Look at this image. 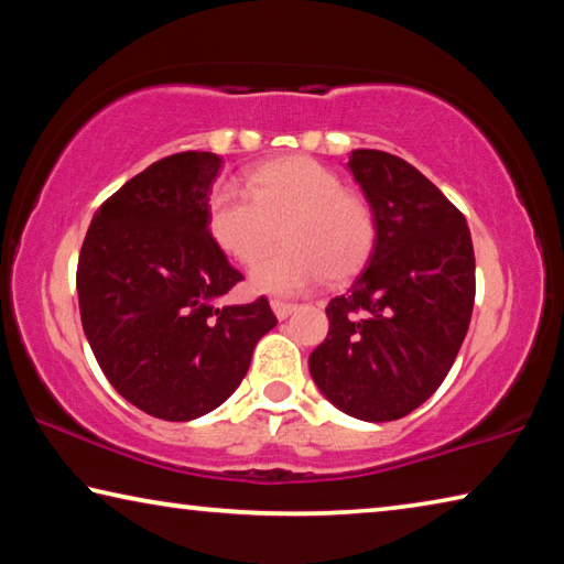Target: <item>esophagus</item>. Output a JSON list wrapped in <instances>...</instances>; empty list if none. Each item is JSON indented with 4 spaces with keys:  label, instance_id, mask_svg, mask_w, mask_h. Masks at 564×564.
Segmentation results:
<instances>
[{
    "label": "esophagus",
    "instance_id": "esophagus-1",
    "mask_svg": "<svg viewBox=\"0 0 564 564\" xmlns=\"http://www.w3.org/2000/svg\"><path fill=\"white\" fill-rule=\"evenodd\" d=\"M271 308H273V313H275V318H279V321H285V318L291 316V313H293L295 308H299V305H295V303H289V301H279V299H273V301H271Z\"/></svg>",
    "mask_w": 564,
    "mask_h": 564
}]
</instances>
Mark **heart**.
Listing matches in <instances>:
<instances>
[{
    "instance_id": "obj_1",
    "label": "heart",
    "mask_w": 564,
    "mask_h": 564,
    "mask_svg": "<svg viewBox=\"0 0 564 564\" xmlns=\"http://www.w3.org/2000/svg\"><path fill=\"white\" fill-rule=\"evenodd\" d=\"M248 191L221 186L208 202V234L226 256L253 263L282 228L284 246L248 273L253 291L291 295L323 275L348 281L376 246V218L343 178L308 156H283L256 166Z\"/></svg>"
}]
</instances>
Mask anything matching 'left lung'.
<instances>
[{
    "label": "left lung",
    "mask_w": 564,
    "mask_h": 564,
    "mask_svg": "<svg viewBox=\"0 0 564 564\" xmlns=\"http://www.w3.org/2000/svg\"><path fill=\"white\" fill-rule=\"evenodd\" d=\"M352 178L376 218V246L350 289L328 303L313 383L346 415L388 423L423 405L453 368L475 303L465 216L393 154L356 149Z\"/></svg>",
    "instance_id": "8db88e82"
}]
</instances>
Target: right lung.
Segmentation results:
<instances>
[{
    "label": "right lung",
    "mask_w": 564,
    "mask_h": 564,
    "mask_svg": "<svg viewBox=\"0 0 564 564\" xmlns=\"http://www.w3.org/2000/svg\"><path fill=\"white\" fill-rule=\"evenodd\" d=\"M224 159L184 151L129 178L91 218L76 269L84 336L121 398L186 423L241 386L275 323L269 301L226 305L243 279L208 234Z\"/></svg>",
    "instance_id": "right-lung-1"
}]
</instances>
